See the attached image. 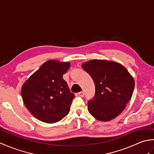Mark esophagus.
Masks as SVG:
<instances>
[{"label": "esophagus", "mask_w": 154, "mask_h": 154, "mask_svg": "<svg viewBox=\"0 0 154 154\" xmlns=\"http://www.w3.org/2000/svg\"><path fill=\"white\" fill-rule=\"evenodd\" d=\"M78 95H79L81 97H84V92H83V91H81V92L78 93Z\"/></svg>", "instance_id": "1"}]
</instances>
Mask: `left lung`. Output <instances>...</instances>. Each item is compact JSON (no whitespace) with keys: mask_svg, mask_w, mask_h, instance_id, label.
Masks as SVG:
<instances>
[{"mask_svg":"<svg viewBox=\"0 0 154 154\" xmlns=\"http://www.w3.org/2000/svg\"><path fill=\"white\" fill-rule=\"evenodd\" d=\"M82 68L95 85V95L88 102V110L102 122L115 119L131 99L134 80L126 67L116 61L92 60L85 62Z\"/></svg>","mask_w":154,"mask_h":154,"instance_id":"1","label":"left lung"}]
</instances>
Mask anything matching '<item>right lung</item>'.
I'll return each mask as SVG.
<instances>
[{"mask_svg":"<svg viewBox=\"0 0 154 154\" xmlns=\"http://www.w3.org/2000/svg\"><path fill=\"white\" fill-rule=\"evenodd\" d=\"M69 67V62L47 61L23 84V102L35 119L52 124L69 113L75 94L71 93L63 75Z\"/></svg>","mask_w":154,"mask_h":154,"instance_id":"add662e5","label":"right lung"}]
</instances>
